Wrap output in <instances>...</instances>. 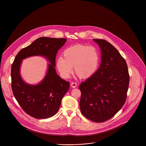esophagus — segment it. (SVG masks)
Instances as JSON below:
<instances>
[{"label": "esophagus", "mask_w": 146, "mask_h": 146, "mask_svg": "<svg viewBox=\"0 0 146 146\" xmlns=\"http://www.w3.org/2000/svg\"><path fill=\"white\" fill-rule=\"evenodd\" d=\"M71 87H72V88H76V87H77V84L76 82H72V83H71Z\"/></svg>", "instance_id": "esophagus-1"}]
</instances>
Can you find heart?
Returning <instances> with one entry per match:
<instances>
[{
	"label": "heart",
	"instance_id": "obj_1",
	"mask_svg": "<svg viewBox=\"0 0 146 146\" xmlns=\"http://www.w3.org/2000/svg\"><path fill=\"white\" fill-rule=\"evenodd\" d=\"M64 58L56 59V66L62 77L68 78L73 72V67L78 77L86 79L97 71L100 60L98 50L93 46L76 44L66 48Z\"/></svg>",
	"mask_w": 146,
	"mask_h": 146
}]
</instances>
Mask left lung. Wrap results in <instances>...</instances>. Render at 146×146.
Instances as JSON below:
<instances>
[{
  "mask_svg": "<svg viewBox=\"0 0 146 146\" xmlns=\"http://www.w3.org/2000/svg\"><path fill=\"white\" fill-rule=\"evenodd\" d=\"M101 51L96 72L79 86L80 106L87 118L102 122L112 118L126 101L129 75L126 61L110 43L93 39Z\"/></svg>",
  "mask_w": 146,
  "mask_h": 146,
  "instance_id": "1",
  "label": "left lung"
}]
</instances>
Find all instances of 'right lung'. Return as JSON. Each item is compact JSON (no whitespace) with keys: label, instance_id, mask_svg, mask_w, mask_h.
Masks as SVG:
<instances>
[{"label":"right lung","instance_id":"right-lung-1","mask_svg":"<svg viewBox=\"0 0 146 146\" xmlns=\"http://www.w3.org/2000/svg\"><path fill=\"white\" fill-rule=\"evenodd\" d=\"M66 41L65 38H38L20 50L12 64L11 88L14 96L25 112L35 118H47L55 115L69 89V82L61 78L55 69L56 54ZM34 56H43L50 64L44 79L37 85H29L23 80L20 68L23 59Z\"/></svg>","mask_w":146,"mask_h":146}]
</instances>
